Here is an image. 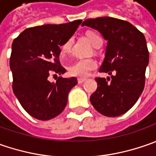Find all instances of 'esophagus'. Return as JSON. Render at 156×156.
Returning <instances> with one entry per match:
<instances>
[{"label": "esophagus", "instance_id": "esophagus-1", "mask_svg": "<svg viewBox=\"0 0 156 156\" xmlns=\"http://www.w3.org/2000/svg\"><path fill=\"white\" fill-rule=\"evenodd\" d=\"M78 83H80V84H81V83H83L84 81H86V79H84V78H78Z\"/></svg>", "mask_w": 156, "mask_h": 156}]
</instances>
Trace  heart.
Instances as JSON below:
<instances>
[{"label":"heart","mask_w":156,"mask_h":156,"mask_svg":"<svg viewBox=\"0 0 156 156\" xmlns=\"http://www.w3.org/2000/svg\"><path fill=\"white\" fill-rule=\"evenodd\" d=\"M87 37L94 48H97L102 43L101 37L98 34L94 33L93 31H88L87 33ZM72 45H73V37H70L62 46V51L63 54H68L71 51ZM96 67H97V63L94 59H91V58L79 59L75 61V62L69 67V74L73 76L83 78V77L87 76L88 73L91 70L96 69Z\"/></svg>","instance_id":"obj_1"}]
</instances>
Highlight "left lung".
Wrapping results in <instances>:
<instances>
[{"mask_svg": "<svg viewBox=\"0 0 156 156\" xmlns=\"http://www.w3.org/2000/svg\"><path fill=\"white\" fill-rule=\"evenodd\" d=\"M82 26L98 30L108 41L99 72L108 73L111 78H95L97 89L90 101L105 116L122 115L135 104L144 88L149 61L145 36L129 21L113 17L87 19Z\"/></svg>", "mask_w": 156, "mask_h": 156, "instance_id": "left-lung-1", "label": "left lung"}]
</instances>
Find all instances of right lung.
<instances>
[{
	"mask_svg": "<svg viewBox=\"0 0 156 156\" xmlns=\"http://www.w3.org/2000/svg\"><path fill=\"white\" fill-rule=\"evenodd\" d=\"M75 20L64 24H47L25 29L12 44L9 61L13 75V91L27 113L35 119L48 121L60 115L68 102L77 79L60 76L51 82V75H62L60 47L81 23Z\"/></svg>",
	"mask_w": 156,
	"mask_h": 156,
	"instance_id": "obj_1",
	"label": "right lung"
}]
</instances>
